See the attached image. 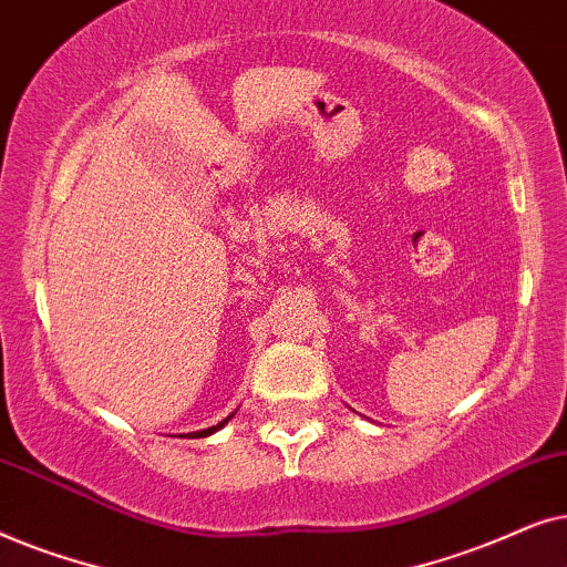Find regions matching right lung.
I'll use <instances>...</instances> for the list:
<instances>
[{"instance_id":"right-lung-1","label":"right lung","mask_w":567,"mask_h":567,"mask_svg":"<svg viewBox=\"0 0 567 567\" xmlns=\"http://www.w3.org/2000/svg\"><path fill=\"white\" fill-rule=\"evenodd\" d=\"M229 417H231V415H229ZM229 417H227V421H229ZM227 421H221L219 425H212V429H204V431L188 433V436H190V439H204V436H212V433H214V431H219V429H221V425H224V423H227Z\"/></svg>"}]
</instances>
